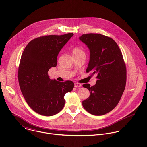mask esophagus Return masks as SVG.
I'll list each match as a JSON object with an SVG mask.
<instances>
[{"mask_svg": "<svg viewBox=\"0 0 147 147\" xmlns=\"http://www.w3.org/2000/svg\"><path fill=\"white\" fill-rule=\"evenodd\" d=\"M81 87V84L80 83L78 82H75L74 83V87L76 88H78V87Z\"/></svg>", "mask_w": 147, "mask_h": 147, "instance_id": "1", "label": "esophagus"}]
</instances>
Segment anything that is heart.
Masks as SVG:
<instances>
[{
	"mask_svg": "<svg viewBox=\"0 0 147 147\" xmlns=\"http://www.w3.org/2000/svg\"><path fill=\"white\" fill-rule=\"evenodd\" d=\"M73 54H85L84 51L78 47L74 48L73 49Z\"/></svg>",
	"mask_w": 147,
	"mask_h": 147,
	"instance_id": "b5f03b06",
	"label": "heart"
}]
</instances>
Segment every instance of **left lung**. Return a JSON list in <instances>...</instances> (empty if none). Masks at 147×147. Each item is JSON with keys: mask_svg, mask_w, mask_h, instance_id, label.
<instances>
[{"mask_svg": "<svg viewBox=\"0 0 147 147\" xmlns=\"http://www.w3.org/2000/svg\"><path fill=\"white\" fill-rule=\"evenodd\" d=\"M79 39L90 51L87 73L96 75L92 87L84 84L82 87L90 91L88 98L82 101L88 112L101 116L112 111L120 101L126 83V67L121 52L116 42L100 34H83Z\"/></svg>", "mask_w": 147, "mask_h": 147, "instance_id": "obj_1", "label": "left lung"}]
</instances>
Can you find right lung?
Here are the masks:
<instances>
[{
    "instance_id": "obj_1",
    "label": "right lung",
    "mask_w": 147,
    "mask_h": 147,
    "mask_svg": "<svg viewBox=\"0 0 147 147\" xmlns=\"http://www.w3.org/2000/svg\"><path fill=\"white\" fill-rule=\"evenodd\" d=\"M73 35L36 38L28 44L21 57L18 72L21 91L30 107L41 115L50 116L60 112L65 106V95L74 88L73 81L51 80L48 74L56 66L59 52Z\"/></svg>"
}]
</instances>
